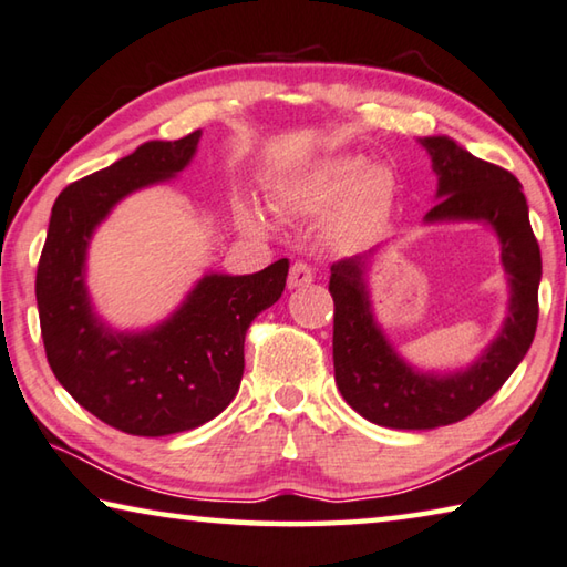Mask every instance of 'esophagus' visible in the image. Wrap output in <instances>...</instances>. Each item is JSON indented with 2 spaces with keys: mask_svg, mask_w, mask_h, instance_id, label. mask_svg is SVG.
I'll list each match as a JSON object with an SVG mask.
<instances>
[{
  "mask_svg": "<svg viewBox=\"0 0 567 567\" xmlns=\"http://www.w3.org/2000/svg\"><path fill=\"white\" fill-rule=\"evenodd\" d=\"M311 281H313L311 266L296 261V264L291 266V271H289V289H301V286L311 284Z\"/></svg>",
  "mask_w": 567,
  "mask_h": 567,
  "instance_id": "esophagus-1",
  "label": "esophagus"
}]
</instances>
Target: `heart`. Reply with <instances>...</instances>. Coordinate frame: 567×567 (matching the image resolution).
Returning <instances> with one entry per match:
<instances>
[{
  "label": "heart",
  "mask_w": 567,
  "mask_h": 567,
  "mask_svg": "<svg viewBox=\"0 0 567 567\" xmlns=\"http://www.w3.org/2000/svg\"><path fill=\"white\" fill-rule=\"evenodd\" d=\"M347 193L339 210V228L344 234H364L374 228L392 206L394 175L386 168H367V161L359 155H337L317 165L306 178L289 190V200L296 208L317 210L339 200ZM248 220L261 226L264 216L250 208Z\"/></svg>",
  "instance_id": "1"
}]
</instances>
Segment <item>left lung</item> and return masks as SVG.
Returning <instances> with one entry per match:
<instances>
[{
	"mask_svg": "<svg viewBox=\"0 0 567 567\" xmlns=\"http://www.w3.org/2000/svg\"><path fill=\"white\" fill-rule=\"evenodd\" d=\"M420 143L432 157L440 198L424 220L489 223L503 250L509 306L499 337L475 364L452 374H432L406 364L374 321L364 278L374 250L331 266L333 379L351 410L392 430H434L465 420L507 382L535 339L543 276L540 246L515 175L480 161L444 135L420 137Z\"/></svg>",
	"mask_w": 567,
	"mask_h": 567,
	"instance_id": "obj_1",
	"label": "left lung"
}]
</instances>
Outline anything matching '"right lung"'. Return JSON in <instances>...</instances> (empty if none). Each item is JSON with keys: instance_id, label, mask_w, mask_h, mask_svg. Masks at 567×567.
<instances>
[{"instance_id": "obj_1", "label": "right lung", "mask_w": 567, "mask_h": 567, "mask_svg": "<svg viewBox=\"0 0 567 567\" xmlns=\"http://www.w3.org/2000/svg\"><path fill=\"white\" fill-rule=\"evenodd\" d=\"M200 130L151 141L110 168L64 188L52 206L37 266V309L48 361L74 402L120 432L163 437L210 422L236 396L246 331L281 299L289 261L248 276L206 274L171 319L141 333L115 331L92 311L90 238L117 200L163 183L193 161Z\"/></svg>"}]
</instances>
